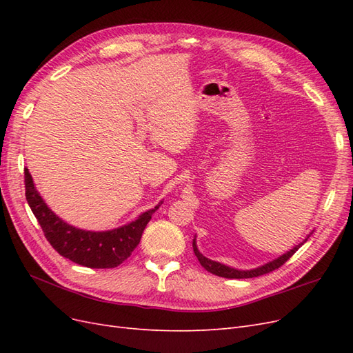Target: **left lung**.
<instances>
[{
	"mask_svg": "<svg viewBox=\"0 0 353 353\" xmlns=\"http://www.w3.org/2000/svg\"><path fill=\"white\" fill-rule=\"evenodd\" d=\"M314 232V231H312ZM311 232V234H312ZM311 234H307V237L301 241L299 244H296L293 249H290L288 252H285L284 254H281L280 258H276L271 262H266L261 266H258V268H253V270H237V268H231V266L228 265H223V263H219L216 261H212L209 258H206V256H203L200 253V250L197 249V243H196V236H194V240H193V250H194V254L197 256V259L200 262V265L205 268L206 271H209L210 274H215L218 276H223V279H253V276H259V275H263V274H268L276 268H280V266L283 263H285L288 259L292 258V256L297 252V249L301 248V245L303 243H306V240L311 237Z\"/></svg>",
	"mask_w": 353,
	"mask_h": 353,
	"instance_id": "left-lung-1",
	"label": "left lung"
}]
</instances>
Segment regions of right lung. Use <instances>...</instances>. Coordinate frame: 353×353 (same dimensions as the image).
Instances as JSON below:
<instances>
[{"label": "right lung", "mask_w": 353, "mask_h": 353, "mask_svg": "<svg viewBox=\"0 0 353 353\" xmlns=\"http://www.w3.org/2000/svg\"><path fill=\"white\" fill-rule=\"evenodd\" d=\"M26 200L44 231V236L63 258L87 266V268H114L128 259L138 245L143 231L153 213L163 201L153 209L143 212L135 221L109 231H87L70 225L52 212L34 184V179L25 169Z\"/></svg>", "instance_id": "right-lung-1"}]
</instances>
